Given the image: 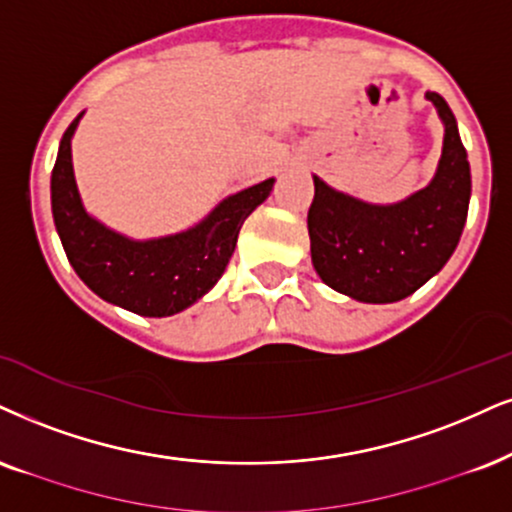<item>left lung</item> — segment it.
I'll list each match as a JSON object with an SVG mask.
<instances>
[{
  "label": "left lung",
  "mask_w": 512,
  "mask_h": 512,
  "mask_svg": "<svg viewBox=\"0 0 512 512\" xmlns=\"http://www.w3.org/2000/svg\"><path fill=\"white\" fill-rule=\"evenodd\" d=\"M425 97L444 123L430 185L396 204H368L313 175V268L327 287L363 304H394L420 289L446 266L468 220L472 180L456 116L441 94Z\"/></svg>",
  "instance_id": "1"
}]
</instances>
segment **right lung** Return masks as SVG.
Instances as JSON below:
<instances>
[{"label": "right lung", "instance_id": "right-lung-1", "mask_svg": "<svg viewBox=\"0 0 512 512\" xmlns=\"http://www.w3.org/2000/svg\"><path fill=\"white\" fill-rule=\"evenodd\" d=\"M82 113L63 132L52 170L54 225L68 261L80 280L113 306L144 318L185 311L225 273L242 223L270 197L275 180L230 194L204 220L175 235L132 239L90 216L80 199L71 140Z\"/></svg>", "mask_w": 512, "mask_h": 512}]
</instances>
